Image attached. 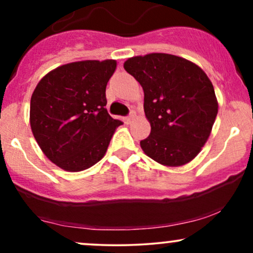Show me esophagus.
Here are the masks:
<instances>
[{"mask_svg":"<svg viewBox=\"0 0 253 253\" xmlns=\"http://www.w3.org/2000/svg\"><path fill=\"white\" fill-rule=\"evenodd\" d=\"M134 118H135V113L134 112H130V114L126 119H125V120H126L127 124H129V123H132L133 120H134Z\"/></svg>","mask_w":253,"mask_h":253,"instance_id":"esophagus-1","label":"esophagus"}]
</instances>
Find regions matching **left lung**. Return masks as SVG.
<instances>
[{"label":"left lung","mask_w":253,"mask_h":253,"mask_svg":"<svg viewBox=\"0 0 253 253\" xmlns=\"http://www.w3.org/2000/svg\"><path fill=\"white\" fill-rule=\"evenodd\" d=\"M125 70L144 90L151 133L140 141L145 155L165 167H181L199 155L217 114L214 86L200 66L168 53L128 58Z\"/></svg>","instance_id":"8db88e82"}]
</instances>
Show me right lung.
I'll list each match as a JSON object with an SVG mask.
<instances>
[{"mask_svg":"<svg viewBox=\"0 0 253 253\" xmlns=\"http://www.w3.org/2000/svg\"><path fill=\"white\" fill-rule=\"evenodd\" d=\"M117 60H82L45 75L31 97L30 123L38 145L60 169H89L106 155L120 120L106 109V86Z\"/></svg>","mask_w":253,"mask_h":253,"instance_id":"add662e5","label":"right lung"}]
</instances>
